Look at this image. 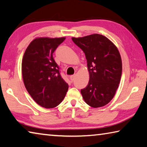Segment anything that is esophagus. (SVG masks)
<instances>
[{
  "mask_svg": "<svg viewBox=\"0 0 147 147\" xmlns=\"http://www.w3.org/2000/svg\"><path fill=\"white\" fill-rule=\"evenodd\" d=\"M75 78H76L75 74H74V75H72V76H70V79H71V80L72 82H73L74 80V79H75Z\"/></svg>",
  "mask_w": 147,
  "mask_h": 147,
  "instance_id": "esophagus-1",
  "label": "esophagus"
}]
</instances>
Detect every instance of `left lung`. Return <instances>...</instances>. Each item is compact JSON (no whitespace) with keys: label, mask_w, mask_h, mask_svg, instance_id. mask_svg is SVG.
Instances as JSON below:
<instances>
[{"label":"left lung","mask_w":147,"mask_h":147,"mask_svg":"<svg viewBox=\"0 0 147 147\" xmlns=\"http://www.w3.org/2000/svg\"><path fill=\"white\" fill-rule=\"evenodd\" d=\"M72 40L85 53L89 74L84 101L93 108L108 104L115 96L122 74L121 57L117 47L106 37L94 34Z\"/></svg>","instance_id":"8db88e82"}]
</instances>
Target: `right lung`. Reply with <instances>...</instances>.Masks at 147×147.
I'll return each instance as SVG.
<instances>
[{
    "instance_id": "add662e5",
    "label": "right lung",
    "mask_w": 147,
    "mask_h": 147,
    "mask_svg": "<svg viewBox=\"0 0 147 147\" xmlns=\"http://www.w3.org/2000/svg\"><path fill=\"white\" fill-rule=\"evenodd\" d=\"M65 38H38L27 47L22 60V76L27 91L39 106L53 108L65 96L69 86L59 74L53 53Z\"/></svg>"
}]
</instances>
